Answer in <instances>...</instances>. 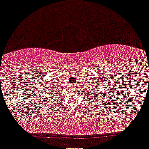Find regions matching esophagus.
Segmentation results:
<instances>
[{"label":"esophagus","instance_id":"obj_1","mask_svg":"<svg viewBox=\"0 0 149 149\" xmlns=\"http://www.w3.org/2000/svg\"><path fill=\"white\" fill-rule=\"evenodd\" d=\"M74 86H75V85H73V86H72V87H74Z\"/></svg>","mask_w":149,"mask_h":149}]
</instances>
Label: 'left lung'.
<instances>
[{
	"label": "left lung",
	"instance_id": "8db88e82",
	"mask_svg": "<svg viewBox=\"0 0 149 149\" xmlns=\"http://www.w3.org/2000/svg\"><path fill=\"white\" fill-rule=\"evenodd\" d=\"M100 87H101V86H100ZM100 87H99V88H97V90H98V91L100 90ZM95 91H93V94L91 95V97H90V99H91V98H95V99H97V96H98V95L97 94V90H95ZM98 98H99V99H102V97H98ZM98 101H99V100H98Z\"/></svg>",
	"mask_w": 149,
	"mask_h": 149
}]
</instances>
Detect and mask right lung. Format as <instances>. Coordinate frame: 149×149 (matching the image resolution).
<instances>
[{
    "mask_svg": "<svg viewBox=\"0 0 149 149\" xmlns=\"http://www.w3.org/2000/svg\"><path fill=\"white\" fill-rule=\"evenodd\" d=\"M54 95H53V96H52V98H54Z\"/></svg>",
    "mask_w": 149,
    "mask_h": 149,
    "instance_id": "obj_1",
    "label": "right lung"
}]
</instances>
